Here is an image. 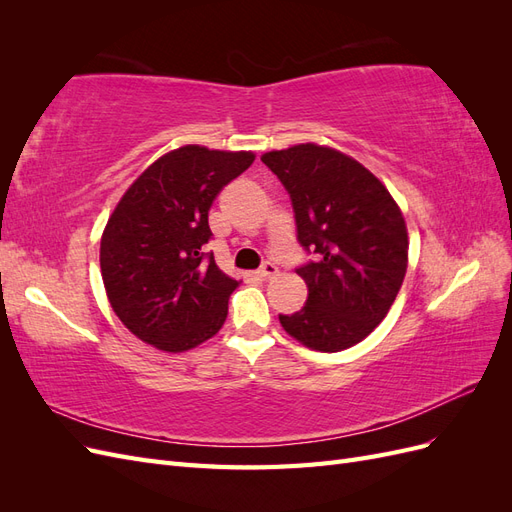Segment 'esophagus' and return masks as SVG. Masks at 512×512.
Listing matches in <instances>:
<instances>
[{
  "label": "esophagus",
  "instance_id": "esophagus-1",
  "mask_svg": "<svg viewBox=\"0 0 512 512\" xmlns=\"http://www.w3.org/2000/svg\"><path fill=\"white\" fill-rule=\"evenodd\" d=\"M277 273H280V269H277L273 262H265V265L258 269V275L262 277V280H267V277H275Z\"/></svg>",
  "mask_w": 512,
  "mask_h": 512
}]
</instances>
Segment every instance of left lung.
<instances>
[{
    "instance_id": "1",
    "label": "left lung",
    "mask_w": 512,
    "mask_h": 512,
    "mask_svg": "<svg viewBox=\"0 0 512 512\" xmlns=\"http://www.w3.org/2000/svg\"><path fill=\"white\" fill-rule=\"evenodd\" d=\"M290 194L299 241L318 262L297 269L307 284L301 312L284 331L318 352H339L389 314L408 269V228L386 185L361 162L327 145L262 153Z\"/></svg>"
}]
</instances>
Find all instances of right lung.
Wrapping results in <instances>:
<instances>
[{
  "label": "right lung",
  "instance_id": "1",
  "mask_svg": "<svg viewBox=\"0 0 512 512\" xmlns=\"http://www.w3.org/2000/svg\"><path fill=\"white\" fill-rule=\"evenodd\" d=\"M254 158L183 145L149 164L119 198L100 239V271L113 312L141 342L177 354L222 329L241 282L203 252L209 209Z\"/></svg>",
  "mask_w": 512,
  "mask_h": 512
}]
</instances>
